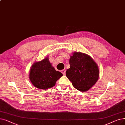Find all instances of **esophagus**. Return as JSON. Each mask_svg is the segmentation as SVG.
Listing matches in <instances>:
<instances>
[{"mask_svg":"<svg viewBox=\"0 0 125 125\" xmlns=\"http://www.w3.org/2000/svg\"><path fill=\"white\" fill-rule=\"evenodd\" d=\"M61 73H63V75H65V73H66V70L65 69H63L61 70Z\"/></svg>","mask_w":125,"mask_h":125,"instance_id":"obj_1","label":"esophagus"}]
</instances>
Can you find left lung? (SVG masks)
<instances>
[{"label": "left lung", "mask_w": 125, "mask_h": 125, "mask_svg": "<svg viewBox=\"0 0 125 125\" xmlns=\"http://www.w3.org/2000/svg\"><path fill=\"white\" fill-rule=\"evenodd\" d=\"M70 68L66 72L67 78L74 87L80 91H87L97 82L99 69L90 56L81 52H74L69 59Z\"/></svg>", "instance_id": "left-lung-1"}]
</instances>
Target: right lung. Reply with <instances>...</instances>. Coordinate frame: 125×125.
Listing matches in <instances>:
<instances>
[{
  "label": "right lung",
  "instance_id": "obj_1",
  "mask_svg": "<svg viewBox=\"0 0 125 125\" xmlns=\"http://www.w3.org/2000/svg\"><path fill=\"white\" fill-rule=\"evenodd\" d=\"M62 73L52 66L48 57L36 62L30 69L29 78L35 87L41 89H47L54 86Z\"/></svg>",
  "mask_w": 125,
  "mask_h": 125
}]
</instances>
